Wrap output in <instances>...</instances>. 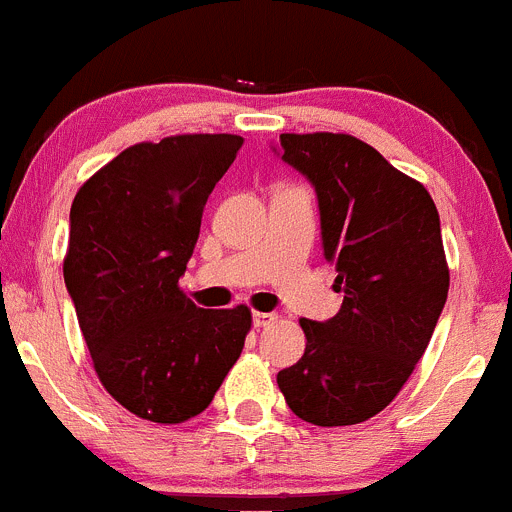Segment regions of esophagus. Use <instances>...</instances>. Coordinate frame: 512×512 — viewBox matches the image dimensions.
<instances>
[{
  "mask_svg": "<svg viewBox=\"0 0 512 512\" xmlns=\"http://www.w3.org/2000/svg\"><path fill=\"white\" fill-rule=\"evenodd\" d=\"M274 319H276V314H269V311H253V326H256V329L271 324Z\"/></svg>",
  "mask_w": 512,
  "mask_h": 512,
  "instance_id": "34e87169",
  "label": "esophagus"
}]
</instances>
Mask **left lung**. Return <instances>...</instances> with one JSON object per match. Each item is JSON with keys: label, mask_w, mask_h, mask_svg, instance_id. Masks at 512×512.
<instances>
[{"label": "left lung", "mask_w": 512, "mask_h": 512, "mask_svg": "<svg viewBox=\"0 0 512 512\" xmlns=\"http://www.w3.org/2000/svg\"><path fill=\"white\" fill-rule=\"evenodd\" d=\"M274 153L314 186L324 259L344 294L332 319H301L304 357L276 382L304 422L359 425L405 387L445 309L440 216L422 183L352 135L284 133Z\"/></svg>", "instance_id": "8db88e82"}]
</instances>
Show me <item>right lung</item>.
Listing matches in <instances>:
<instances>
[{
  "label": "right lung",
  "instance_id": "1",
  "mask_svg": "<svg viewBox=\"0 0 512 512\" xmlns=\"http://www.w3.org/2000/svg\"><path fill=\"white\" fill-rule=\"evenodd\" d=\"M238 135L138 143L97 170L70 208L65 286L102 387L175 425L201 415L241 357L246 306L198 309L178 289Z\"/></svg>",
  "mask_w": 512,
  "mask_h": 512
}]
</instances>
